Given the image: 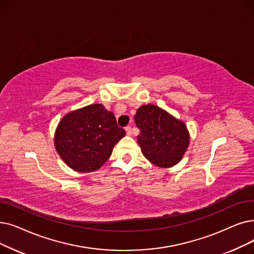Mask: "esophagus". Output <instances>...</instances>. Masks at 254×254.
<instances>
[{
  "label": "esophagus",
  "instance_id": "1",
  "mask_svg": "<svg viewBox=\"0 0 254 254\" xmlns=\"http://www.w3.org/2000/svg\"><path fill=\"white\" fill-rule=\"evenodd\" d=\"M126 131H127V134L128 136H130V135H131V127H130L129 126H127V127H126Z\"/></svg>",
  "mask_w": 254,
  "mask_h": 254
}]
</instances>
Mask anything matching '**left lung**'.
I'll return each mask as SVG.
<instances>
[{
	"label": "left lung",
	"instance_id": "1",
	"mask_svg": "<svg viewBox=\"0 0 254 254\" xmlns=\"http://www.w3.org/2000/svg\"><path fill=\"white\" fill-rule=\"evenodd\" d=\"M134 119L140 129L138 143L149 162L169 168L182 160L190 143L188 128L183 121L151 104L141 106Z\"/></svg>",
	"mask_w": 254,
	"mask_h": 254
}]
</instances>
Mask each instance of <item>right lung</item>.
<instances>
[{"instance_id":"add662e5","label":"right lung","mask_w":254,"mask_h":254,"mask_svg":"<svg viewBox=\"0 0 254 254\" xmlns=\"http://www.w3.org/2000/svg\"><path fill=\"white\" fill-rule=\"evenodd\" d=\"M126 131L102 104L66 114L55 133V147L68 167L78 172L100 169L112 154Z\"/></svg>"}]
</instances>
